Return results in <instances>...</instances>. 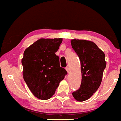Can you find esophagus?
<instances>
[{
	"mask_svg": "<svg viewBox=\"0 0 121 121\" xmlns=\"http://www.w3.org/2000/svg\"><path fill=\"white\" fill-rule=\"evenodd\" d=\"M65 69H66V72H67L68 73H69V72H70V69H69V68H68V67L65 68Z\"/></svg>",
	"mask_w": 121,
	"mask_h": 121,
	"instance_id": "esophagus-1",
	"label": "esophagus"
}]
</instances>
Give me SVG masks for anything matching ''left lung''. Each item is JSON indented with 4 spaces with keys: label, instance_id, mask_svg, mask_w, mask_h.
<instances>
[{
    "label": "left lung",
    "instance_id": "1",
    "mask_svg": "<svg viewBox=\"0 0 121 121\" xmlns=\"http://www.w3.org/2000/svg\"><path fill=\"white\" fill-rule=\"evenodd\" d=\"M71 45L80 60L82 75L80 89L72 95L76 100L82 102L91 98L99 88L106 66L105 55L89 40L73 39Z\"/></svg>",
    "mask_w": 121,
    "mask_h": 121
}]
</instances>
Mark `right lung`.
<instances>
[{
	"label": "right lung",
	"instance_id": "add662e5",
	"mask_svg": "<svg viewBox=\"0 0 121 121\" xmlns=\"http://www.w3.org/2000/svg\"><path fill=\"white\" fill-rule=\"evenodd\" d=\"M62 41L61 38H41L24 51L22 60L23 78L39 99L51 98L67 74L55 54Z\"/></svg>",
	"mask_w": 121,
	"mask_h": 121
}]
</instances>
